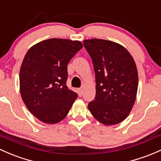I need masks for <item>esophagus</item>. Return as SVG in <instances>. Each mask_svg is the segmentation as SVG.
Here are the masks:
<instances>
[{
  "instance_id": "obj_1",
  "label": "esophagus",
  "mask_w": 161,
  "mask_h": 161,
  "mask_svg": "<svg viewBox=\"0 0 161 161\" xmlns=\"http://www.w3.org/2000/svg\"><path fill=\"white\" fill-rule=\"evenodd\" d=\"M78 94H79V96H82V95H83V90L82 89H78Z\"/></svg>"
}]
</instances>
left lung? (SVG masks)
Instances as JSON below:
<instances>
[{
  "mask_svg": "<svg viewBox=\"0 0 161 161\" xmlns=\"http://www.w3.org/2000/svg\"><path fill=\"white\" fill-rule=\"evenodd\" d=\"M84 46L92 58L96 74V97L88 108L106 126L121 123L136 99L138 72L132 55L123 45L103 39H88Z\"/></svg>",
  "mask_w": 161,
  "mask_h": 161,
  "instance_id": "1",
  "label": "left lung"
}]
</instances>
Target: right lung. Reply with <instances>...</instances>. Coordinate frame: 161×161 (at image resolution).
<instances>
[{
	"label": "right lung",
	"mask_w": 161,
	"mask_h": 161,
	"mask_svg": "<svg viewBox=\"0 0 161 161\" xmlns=\"http://www.w3.org/2000/svg\"><path fill=\"white\" fill-rule=\"evenodd\" d=\"M82 47L79 41L50 38L34 45L25 55L20 69V93L40 121L59 123L77 99L66 86L67 65Z\"/></svg>",
	"instance_id": "right-lung-1"
}]
</instances>
